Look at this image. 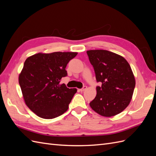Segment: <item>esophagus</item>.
Segmentation results:
<instances>
[{
	"instance_id": "obj_1",
	"label": "esophagus",
	"mask_w": 156,
	"mask_h": 156,
	"mask_svg": "<svg viewBox=\"0 0 156 156\" xmlns=\"http://www.w3.org/2000/svg\"><path fill=\"white\" fill-rule=\"evenodd\" d=\"M87 87H86V86H84V87H83V88H81V89H80L79 90L81 91V92H84V90H87Z\"/></svg>"
}]
</instances>
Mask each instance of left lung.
<instances>
[{"mask_svg": "<svg viewBox=\"0 0 156 156\" xmlns=\"http://www.w3.org/2000/svg\"><path fill=\"white\" fill-rule=\"evenodd\" d=\"M87 53L97 81L101 83L96 87V96L90 106L105 117L119 114L129 105L135 87L130 65L123 56L107 50H89Z\"/></svg>", "mask_w": 156, "mask_h": 156, "instance_id": "obj_1", "label": "left lung"}]
</instances>
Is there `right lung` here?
Masks as SVG:
<instances>
[{
	"mask_svg": "<svg viewBox=\"0 0 156 156\" xmlns=\"http://www.w3.org/2000/svg\"><path fill=\"white\" fill-rule=\"evenodd\" d=\"M77 52L38 53L28 57L19 75L27 106L42 119H52L68 109L76 88L60 84L67 75L66 67Z\"/></svg>",
	"mask_w": 156,
	"mask_h": 156,
	"instance_id": "right-lung-1",
	"label": "right lung"
}]
</instances>
